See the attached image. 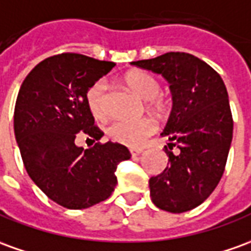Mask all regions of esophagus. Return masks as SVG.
I'll use <instances>...</instances> for the list:
<instances>
[{
  "instance_id": "esophagus-1",
  "label": "esophagus",
  "mask_w": 251,
  "mask_h": 251,
  "mask_svg": "<svg viewBox=\"0 0 251 251\" xmlns=\"http://www.w3.org/2000/svg\"><path fill=\"white\" fill-rule=\"evenodd\" d=\"M129 151H131V155H132V157H136V155H139L142 153L143 149H131Z\"/></svg>"
}]
</instances>
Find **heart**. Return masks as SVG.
Masks as SVG:
<instances>
[{"label":"heart","mask_w":251,"mask_h":251,"mask_svg":"<svg viewBox=\"0 0 251 251\" xmlns=\"http://www.w3.org/2000/svg\"><path fill=\"white\" fill-rule=\"evenodd\" d=\"M124 82L132 90L136 96L146 100V105L157 113L165 109V100L160 94L161 84L155 76L150 75L143 71H132L126 75ZM86 101L89 105L90 112L98 120L106 119L109 115V97L108 82L100 79L93 83L87 90ZM157 129V123L151 117H142L136 120L120 119L113 122L106 129L108 136L115 142L122 143L126 146L136 148L141 146L149 136L153 135Z\"/></svg>","instance_id":"heart-1"}]
</instances>
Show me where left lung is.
<instances>
[{
  "label": "left lung",
  "mask_w": 251,
  "mask_h": 251,
  "mask_svg": "<svg viewBox=\"0 0 251 251\" xmlns=\"http://www.w3.org/2000/svg\"><path fill=\"white\" fill-rule=\"evenodd\" d=\"M161 74L172 93V110L161 135L168 136V167L149 180L157 208L183 213L213 193L224 174L234 120L221 76L198 57L183 51L131 63ZM179 149L176 155L172 149Z\"/></svg>",
  "instance_id": "left-lung-1"
}]
</instances>
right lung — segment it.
<instances>
[{
  "instance_id": "add662e5",
  "label": "right lung",
  "mask_w": 251,
  "mask_h": 251,
  "mask_svg": "<svg viewBox=\"0 0 251 251\" xmlns=\"http://www.w3.org/2000/svg\"><path fill=\"white\" fill-rule=\"evenodd\" d=\"M115 65L61 53L38 64L19 90L13 127L25 171L64 208L86 209L105 201L117 184L119 162L131 158L128 149L117 142H97L86 150L75 145L79 132L93 142L103 135L86 94Z\"/></svg>"
}]
</instances>
